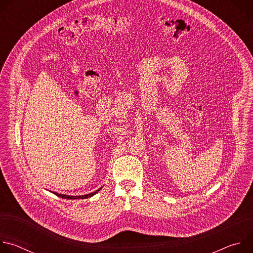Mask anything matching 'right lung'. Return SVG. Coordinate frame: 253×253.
I'll return each instance as SVG.
<instances>
[{"instance_id": "obj_1", "label": "right lung", "mask_w": 253, "mask_h": 253, "mask_svg": "<svg viewBox=\"0 0 253 253\" xmlns=\"http://www.w3.org/2000/svg\"><path fill=\"white\" fill-rule=\"evenodd\" d=\"M101 189H102V187H101V188H99L98 190H96V191L92 192V193L85 194V195H79V196H71V195H66V194H59V193H57V192H53V193H54L55 195H57V196L61 197V198H64V199H86V198L92 197L93 195H95L96 193H98Z\"/></svg>"}]
</instances>
